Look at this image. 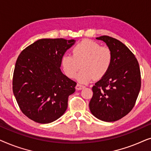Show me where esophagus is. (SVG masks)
Here are the masks:
<instances>
[{"label": "esophagus", "mask_w": 151, "mask_h": 151, "mask_svg": "<svg viewBox=\"0 0 151 151\" xmlns=\"http://www.w3.org/2000/svg\"><path fill=\"white\" fill-rule=\"evenodd\" d=\"M84 87H85V86L82 85V84H77V85H76V88L77 90H81V89H82V88H84Z\"/></svg>", "instance_id": "34e87169"}]
</instances>
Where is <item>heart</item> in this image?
Returning a JSON list of instances; mask_svg holds the SVG:
<instances>
[{"label": "heart", "mask_w": 151, "mask_h": 151, "mask_svg": "<svg viewBox=\"0 0 151 151\" xmlns=\"http://www.w3.org/2000/svg\"><path fill=\"white\" fill-rule=\"evenodd\" d=\"M112 60L113 54L109 47L85 40L73 47L72 55L65 54L62 57L61 65L65 75L74 78L80 65L82 70L77 79L81 83H88L94 78H102L110 69Z\"/></svg>", "instance_id": "b5f03b06"}]
</instances>
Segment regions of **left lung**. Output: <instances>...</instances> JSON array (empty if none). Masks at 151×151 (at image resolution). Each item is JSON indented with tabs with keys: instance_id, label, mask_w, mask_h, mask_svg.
Instances as JSON below:
<instances>
[{
	"instance_id": "left-lung-1",
	"label": "left lung",
	"mask_w": 151,
	"mask_h": 151,
	"mask_svg": "<svg viewBox=\"0 0 151 151\" xmlns=\"http://www.w3.org/2000/svg\"><path fill=\"white\" fill-rule=\"evenodd\" d=\"M111 49L113 60L110 69L92 87L91 112L102 121L122 118L135 106L141 88V73L135 55L124 44L108 36L96 38Z\"/></svg>"
}]
</instances>
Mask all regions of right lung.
<instances>
[{
	"label": "right lung",
	"instance_id": "1",
	"mask_svg": "<svg viewBox=\"0 0 151 151\" xmlns=\"http://www.w3.org/2000/svg\"><path fill=\"white\" fill-rule=\"evenodd\" d=\"M75 40L43 38L26 47L16 60L13 93L20 110L40 124L56 120L67 110L76 82L62 73L61 59Z\"/></svg>",
	"mask_w": 151,
	"mask_h": 151
}]
</instances>
